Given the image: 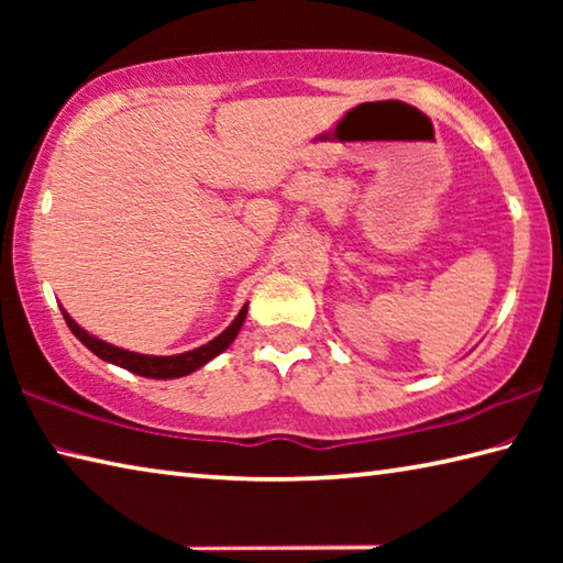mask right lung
<instances>
[{"label": "right lung", "instance_id": "add662e5", "mask_svg": "<svg viewBox=\"0 0 563 563\" xmlns=\"http://www.w3.org/2000/svg\"><path fill=\"white\" fill-rule=\"evenodd\" d=\"M62 316L66 320V325L74 332L76 338H79L84 345H87L93 355L101 357L103 362H111V365H119L123 369H129L133 375H141V377H151V379H176V377H186L190 373H196L198 367H203L211 362L213 357L221 355L223 350L231 347V342L238 338V332H241L245 316H247V302L238 312L235 320L228 325L221 335L213 338L211 342H206V345L196 347V350H188V352H180V355H141V352H131V350H123L111 345L107 340H99L93 338L91 332L84 330L79 322H76L69 312L62 308Z\"/></svg>", "mask_w": 563, "mask_h": 563}]
</instances>
